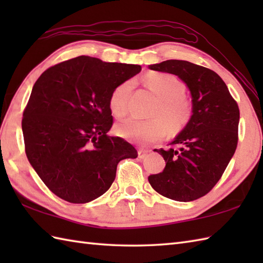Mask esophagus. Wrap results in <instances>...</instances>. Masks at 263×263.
Returning <instances> with one entry per match:
<instances>
[{
	"label": "esophagus",
	"instance_id": "obj_1",
	"mask_svg": "<svg viewBox=\"0 0 263 263\" xmlns=\"http://www.w3.org/2000/svg\"><path fill=\"white\" fill-rule=\"evenodd\" d=\"M149 153V150H147V149H142V148H140L138 150V157L140 158V159H142V158H144L147 156V154Z\"/></svg>",
	"mask_w": 263,
	"mask_h": 263
}]
</instances>
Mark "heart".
<instances>
[{
	"label": "heart",
	"mask_w": 263,
	"mask_h": 263,
	"mask_svg": "<svg viewBox=\"0 0 263 263\" xmlns=\"http://www.w3.org/2000/svg\"><path fill=\"white\" fill-rule=\"evenodd\" d=\"M146 83L159 98V104L153 113L155 119L147 121L128 119L116 126V133L120 137L142 144L163 140L168 135L170 127L172 131H180L187 124L192 115L191 103L184 96V87L176 77L156 73L149 76ZM132 87V81H125L110 92L109 108L119 119L127 114Z\"/></svg>",
	"instance_id": "1"
}]
</instances>
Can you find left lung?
<instances>
[{"instance_id":"8db88e82","label":"left lung","mask_w":263,"mask_h":263,"mask_svg":"<svg viewBox=\"0 0 263 263\" xmlns=\"http://www.w3.org/2000/svg\"><path fill=\"white\" fill-rule=\"evenodd\" d=\"M149 68L175 74L186 83L193 114L168 150L156 149L166 166L148 181L155 191L168 199L181 202L197 200L220 180L235 153L238 105L221 78L204 66L167 60Z\"/></svg>"}]
</instances>
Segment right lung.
Here are the masks:
<instances>
[{
    "label": "right lung",
    "mask_w": 263,
    "mask_h": 263,
    "mask_svg": "<svg viewBox=\"0 0 263 263\" xmlns=\"http://www.w3.org/2000/svg\"><path fill=\"white\" fill-rule=\"evenodd\" d=\"M140 71L82 55L51 66L35 82L21 122L25 150L59 198L95 200L110 187L122 159L138 157L132 144L107 132L110 92Z\"/></svg>",
    "instance_id": "add662e5"
}]
</instances>
